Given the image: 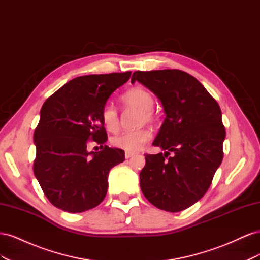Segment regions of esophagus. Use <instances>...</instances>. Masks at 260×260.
<instances>
[{"label": "esophagus", "instance_id": "1", "mask_svg": "<svg viewBox=\"0 0 260 260\" xmlns=\"http://www.w3.org/2000/svg\"><path fill=\"white\" fill-rule=\"evenodd\" d=\"M132 156H135V153L125 152V154H124V157H125V158H130V157H132Z\"/></svg>", "mask_w": 260, "mask_h": 260}]
</instances>
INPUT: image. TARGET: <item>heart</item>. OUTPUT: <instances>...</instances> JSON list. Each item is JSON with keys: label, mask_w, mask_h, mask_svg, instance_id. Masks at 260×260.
Wrapping results in <instances>:
<instances>
[{"label": "heart", "mask_w": 260, "mask_h": 260, "mask_svg": "<svg viewBox=\"0 0 260 260\" xmlns=\"http://www.w3.org/2000/svg\"><path fill=\"white\" fill-rule=\"evenodd\" d=\"M124 106L137 108L141 112L139 121H153L155 114L153 112L154 96L151 92L142 88H133L125 92L121 96ZM102 121L104 127L111 132H116L119 129V115L117 109L112 104H107L102 111ZM151 131L146 128H140L133 131H124L112 139L114 146L121 148L127 152H137L151 139Z\"/></svg>", "instance_id": "1"}]
</instances>
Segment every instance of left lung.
Listing matches in <instances>:
<instances>
[{
    "label": "left lung",
    "instance_id": "8db88e82",
    "mask_svg": "<svg viewBox=\"0 0 260 260\" xmlns=\"http://www.w3.org/2000/svg\"><path fill=\"white\" fill-rule=\"evenodd\" d=\"M136 81L159 99L166 114L153 142L166 152L145 155L141 190L157 208L184 210L207 192L222 161L221 109L204 85L182 70L136 72L131 83Z\"/></svg>",
    "mask_w": 260,
    "mask_h": 260
}]
</instances>
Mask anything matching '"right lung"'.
Masks as SVG:
<instances>
[{
    "label": "right lung",
    "instance_id": "1",
    "mask_svg": "<svg viewBox=\"0 0 260 260\" xmlns=\"http://www.w3.org/2000/svg\"><path fill=\"white\" fill-rule=\"evenodd\" d=\"M130 76L127 72L78 77L44 102L34 135V172L55 207L75 214L104 200L109 170L124 160V152L104 144L107 135L102 111ZM90 140L100 144L102 151L88 152Z\"/></svg>",
    "mask_w": 260,
    "mask_h": 260
}]
</instances>
